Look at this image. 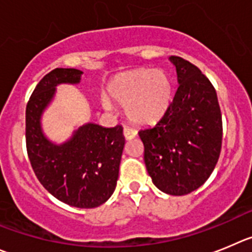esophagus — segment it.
<instances>
[{"label": "esophagus", "instance_id": "1", "mask_svg": "<svg viewBox=\"0 0 252 252\" xmlns=\"http://www.w3.org/2000/svg\"><path fill=\"white\" fill-rule=\"evenodd\" d=\"M123 133L126 139H133V138L137 137V130L134 128H131V126H124Z\"/></svg>", "mask_w": 252, "mask_h": 252}]
</instances>
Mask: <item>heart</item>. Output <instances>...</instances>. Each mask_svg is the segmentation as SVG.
Listing matches in <instances>:
<instances>
[{
  "label": "heart",
  "mask_w": 252,
  "mask_h": 252,
  "mask_svg": "<svg viewBox=\"0 0 252 252\" xmlns=\"http://www.w3.org/2000/svg\"><path fill=\"white\" fill-rule=\"evenodd\" d=\"M109 98L126 105V115L133 123L152 124L165 113L172 99V83L163 70H130L113 79L108 87ZM109 106V101L103 99Z\"/></svg>",
  "instance_id": "heart-1"
}]
</instances>
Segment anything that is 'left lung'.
<instances>
[{
  "label": "left lung",
  "mask_w": 252,
  "mask_h": 252,
  "mask_svg": "<svg viewBox=\"0 0 252 252\" xmlns=\"http://www.w3.org/2000/svg\"><path fill=\"white\" fill-rule=\"evenodd\" d=\"M178 89L159 122L138 131L152 181L172 196L191 193L208 180L219 160L222 117L214 85L189 61L171 56Z\"/></svg>",
  "instance_id": "1"
}]
</instances>
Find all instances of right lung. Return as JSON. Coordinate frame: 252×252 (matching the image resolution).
I'll return each instance as SVG.
<instances>
[{"label":"right lung","mask_w":252,"mask_h":252,"mask_svg":"<svg viewBox=\"0 0 252 252\" xmlns=\"http://www.w3.org/2000/svg\"><path fill=\"white\" fill-rule=\"evenodd\" d=\"M83 71L58 69L36 85L26 105V149L37 180L61 202L94 208L106 202L117 186L126 139L122 126L88 123L60 146L46 139L40 118L59 84L80 83Z\"/></svg>","instance_id":"obj_1"}]
</instances>
